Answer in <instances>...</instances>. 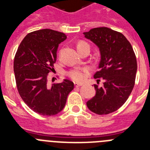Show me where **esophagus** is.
I'll return each mask as SVG.
<instances>
[{
  "instance_id": "1",
  "label": "esophagus",
  "mask_w": 150,
  "mask_h": 150,
  "mask_svg": "<svg viewBox=\"0 0 150 150\" xmlns=\"http://www.w3.org/2000/svg\"><path fill=\"white\" fill-rule=\"evenodd\" d=\"M74 86L76 87H79V86H82V83H74Z\"/></svg>"
}]
</instances>
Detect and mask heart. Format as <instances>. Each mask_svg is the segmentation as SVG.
<instances>
[{"instance_id": "heart-1", "label": "heart", "mask_w": 150, "mask_h": 150, "mask_svg": "<svg viewBox=\"0 0 150 150\" xmlns=\"http://www.w3.org/2000/svg\"><path fill=\"white\" fill-rule=\"evenodd\" d=\"M83 44H87L85 42H80V43H78L77 48H79V46H81ZM89 70L87 67H83V68H74L72 69L71 71H70L68 72V76L76 82H81L84 81L86 78V75L88 73Z\"/></svg>"}]
</instances>
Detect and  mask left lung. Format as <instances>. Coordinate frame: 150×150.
<instances>
[{"label":"left lung","instance_id":"1","mask_svg":"<svg viewBox=\"0 0 150 150\" xmlns=\"http://www.w3.org/2000/svg\"><path fill=\"white\" fill-rule=\"evenodd\" d=\"M83 34L100 51L99 71L94 77L104 79L102 87L94 85L96 94L86 105L96 114H109L120 108L132 93L137 68L134 52L122 33L108 28H95Z\"/></svg>","mask_w":150,"mask_h":150}]
</instances>
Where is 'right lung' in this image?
<instances>
[{"mask_svg":"<svg viewBox=\"0 0 150 150\" xmlns=\"http://www.w3.org/2000/svg\"><path fill=\"white\" fill-rule=\"evenodd\" d=\"M64 33L42 29L25 36L17 50L13 69L18 93L34 112L54 116L64 109L74 83L64 79L61 83L47 85V76L54 70L59 45L65 40Z\"/></svg>","mask_w":150,"mask_h":150,"instance_id":"right-lung-1","label":"right lung"}]
</instances>
